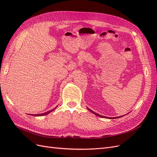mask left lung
Segmentation results:
<instances>
[{
	"label": "left lung",
	"mask_w": 157,
	"mask_h": 157,
	"mask_svg": "<svg viewBox=\"0 0 157 157\" xmlns=\"http://www.w3.org/2000/svg\"><path fill=\"white\" fill-rule=\"evenodd\" d=\"M88 110L90 111H91L92 113H94V115H97V116H98V117H103V118H106L105 117H103V116H101V115H99V114H98V113H95V112H94V111H91V110H90V109H88ZM119 117H117V118H119Z\"/></svg>",
	"instance_id": "left-lung-1"
}]
</instances>
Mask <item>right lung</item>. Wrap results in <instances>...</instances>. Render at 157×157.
Wrapping results in <instances>:
<instances>
[{
    "mask_svg": "<svg viewBox=\"0 0 157 157\" xmlns=\"http://www.w3.org/2000/svg\"><path fill=\"white\" fill-rule=\"evenodd\" d=\"M56 109V108H55ZM55 109H52V110H50V111H47V112H45V113H41V114H38V115H34V116H44V115H48V113H51L52 111H53Z\"/></svg>",
    "mask_w": 157,
    "mask_h": 157,
    "instance_id": "obj_1",
    "label": "right lung"
}]
</instances>
